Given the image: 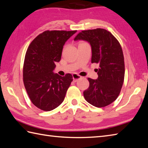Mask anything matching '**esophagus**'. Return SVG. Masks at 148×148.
I'll use <instances>...</instances> for the list:
<instances>
[{
    "mask_svg": "<svg viewBox=\"0 0 148 148\" xmlns=\"http://www.w3.org/2000/svg\"><path fill=\"white\" fill-rule=\"evenodd\" d=\"M72 77H73V81H74V82H76V81H77V80H79V79H81V76H80L79 75H78L76 73L72 74Z\"/></svg>",
    "mask_w": 148,
    "mask_h": 148,
    "instance_id": "esophagus-1",
    "label": "esophagus"
}]
</instances>
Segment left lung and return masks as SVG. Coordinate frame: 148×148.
<instances>
[{"mask_svg": "<svg viewBox=\"0 0 148 148\" xmlns=\"http://www.w3.org/2000/svg\"><path fill=\"white\" fill-rule=\"evenodd\" d=\"M84 40L92 47V63L99 64L98 78H88L90 86L83 92L86 101L97 108L111 104L118 98L125 77L121 46L112 34L103 29L83 30L74 40Z\"/></svg>", "mask_w": 148, "mask_h": 148, "instance_id": "1", "label": "left lung"}]
</instances>
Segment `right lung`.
Returning <instances> with one entry per match:
<instances>
[{
  "mask_svg": "<svg viewBox=\"0 0 148 148\" xmlns=\"http://www.w3.org/2000/svg\"><path fill=\"white\" fill-rule=\"evenodd\" d=\"M76 30H46L34 39L25 57L23 83L37 108L50 111L61 104L73 80L71 74L62 77L53 71L60 61L63 47Z\"/></svg>",
  "mask_w": 148,
  "mask_h": 148,
  "instance_id": "obj_1",
  "label": "right lung"
}]
</instances>
